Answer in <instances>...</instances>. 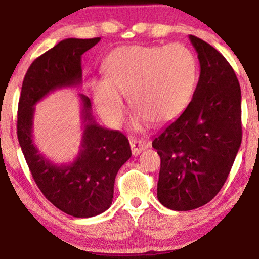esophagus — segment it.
<instances>
[{
  "label": "esophagus",
  "mask_w": 259,
  "mask_h": 259,
  "mask_svg": "<svg viewBox=\"0 0 259 259\" xmlns=\"http://www.w3.org/2000/svg\"><path fill=\"white\" fill-rule=\"evenodd\" d=\"M130 147H131V151H133L134 156H138L142 151L145 150L149 147V143L147 141L143 140H135V138H131L130 140Z\"/></svg>",
  "instance_id": "esophagus-1"
}]
</instances>
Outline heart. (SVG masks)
Returning a JSON list of instances; mask_svg holds the SVG:
<instances>
[{
    "label": "heart",
    "instance_id": "1",
    "mask_svg": "<svg viewBox=\"0 0 259 259\" xmlns=\"http://www.w3.org/2000/svg\"><path fill=\"white\" fill-rule=\"evenodd\" d=\"M102 69L105 78L94 79L92 96L98 114L112 128L124 119L122 95H129L137 110V124H164L188 108L198 81L195 55L177 43L121 47L105 57Z\"/></svg>",
    "mask_w": 259,
    "mask_h": 259
}]
</instances>
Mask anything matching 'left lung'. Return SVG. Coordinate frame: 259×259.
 <instances>
[{
  "label": "left lung",
  "instance_id": "left-lung-1",
  "mask_svg": "<svg viewBox=\"0 0 259 259\" xmlns=\"http://www.w3.org/2000/svg\"><path fill=\"white\" fill-rule=\"evenodd\" d=\"M201 65L195 94L182 115L159 131L158 201L189 211L209 203L223 187L242 143L240 87L222 54L189 35Z\"/></svg>",
  "mask_w": 259,
  "mask_h": 259
}]
</instances>
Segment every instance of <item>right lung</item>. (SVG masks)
I'll use <instances>...</instances> for the list:
<instances>
[{"instance_id": "right-lung-1", "label": "right lung", "mask_w": 259, "mask_h": 259, "mask_svg": "<svg viewBox=\"0 0 259 259\" xmlns=\"http://www.w3.org/2000/svg\"><path fill=\"white\" fill-rule=\"evenodd\" d=\"M100 37L67 38L32 62L24 76L17 112V138L39 190L57 209L70 216H97L110 207L115 178L131 156L128 138L97 124L92 103L79 94L83 134L74 161L56 164L39 152L32 137L35 105L47 95L82 83L81 56Z\"/></svg>"}]
</instances>
